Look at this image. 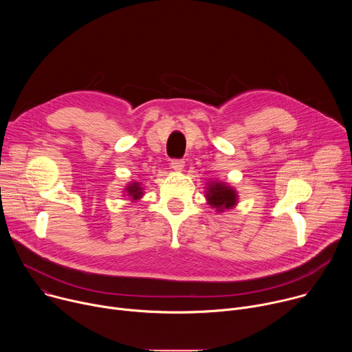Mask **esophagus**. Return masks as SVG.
<instances>
[{"mask_svg": "<svg viewBox=\"0 0 352 352\" xmlns=\"http://www.w3.org/2000/svg\"><path fill=\"white\" fill-rule=\"evenodd\" d=\"M184 166H185V162H184L182 159H174V160H171V168H173L174 171H182Z\"/></svg>", "mask_w": 352, "mask_h": 352, "instance_id": "obj_1", "label": "esophagus"}]
</instances>
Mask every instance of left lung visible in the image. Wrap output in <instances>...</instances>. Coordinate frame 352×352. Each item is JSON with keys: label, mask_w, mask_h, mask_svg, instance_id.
<instances>
[{"label": "left lung", "mask_w": 352, "mask_h": 352, "mask_svg": "<svg viewBox=\"0 0 352 352\" xmlns=\"http://www.w3.org/2000/svg\"><path fill=\"white\" fill-rule=\"evenodd\" d=\"M208 202L212 208H216L219 212L224 209H231L236 205V192L227 186L224 182H212L206 190Z\"/></svg>", "instance_id": "1"}]
</instances>
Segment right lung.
Instances as JSON below:
<instances>
[{
    "label": "right lung",
    "instance_id": "obj_1",
    "mask_svg": "<svg viewBox=\"0 0 352 352\" xmlns=\"http://www.w3.org/2000/svg\"><path fill=\"white\" fill-rule=\"evenodd\" d=\"M125 190H126L128 196L132 197V200L140 199V196H143V188H142L140 184H138V182H132L131 185L126 186Z\"/></svg>",
    "mask_w": 352,
    "mask_h": 352
}]
</instances>
